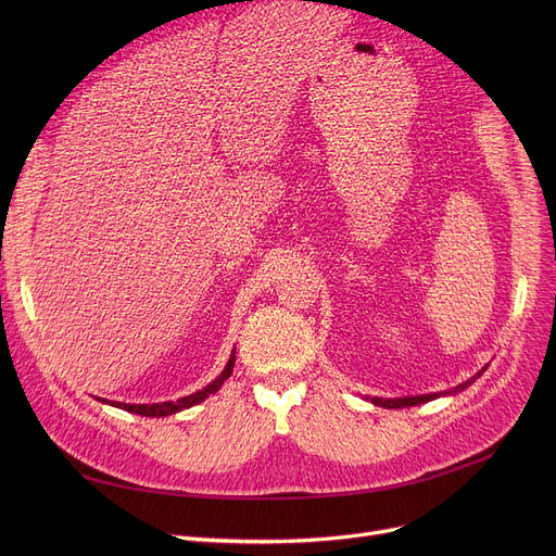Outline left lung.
I'll return each instance as SVG.
<instances>
[{
  "mask_svg": "<svg viewBox=\"0 0 556 556\" xmlns=\"http://www.w3.org/2000/svg\"><path fill=\"white\" fill-rule=\"evenodd\" d=\"M486 369V365L480 369V371H476L469 381H464V383H459L457 388H453V390H446V392H432V394H417V396H401V399H383V396H365L367 401H371L374 405H381V407H390V410H399V407H413V405H419V403H428V401H434V399H440V396H453V394H457V392H464L466 388H469L471 383H476L478 378L482 376V371Z\"/></svg>",
  "mask_w": 556,
  "mask_h": 556,
  "instance_id": "1",
  "label": "left lung"
}]
</instances>
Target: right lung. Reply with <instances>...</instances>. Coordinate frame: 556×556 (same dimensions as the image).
<instances>
[{
  "label": "right lung",
  "instance_id": "1",
  "mask_svg": "<svg viewBox=\"0 0 556 556\" xmlns=\"http://www.w3.org/2000/svg\"><path fill=\"white\" fill-rule=\"evenodd\" d=\"M233 361H237V356H233V352H231V356H229V361H227V365H225V369L220 371L218 378H214V381L210 386H204L202 390H198V392H193L189 396H182L178 401H164V403H151V405L149 403H119V401H114L110 405L122 407V410L139 415V417H168V415H175V413H182V410H187V407L198 405L200 401H204V399L216 394L220 390V386L231 376ZM99 401L108 403V399H99Z\"/></svg>",
  "mask_w": 556,
  "mask_h": 556
}]
</instances>
